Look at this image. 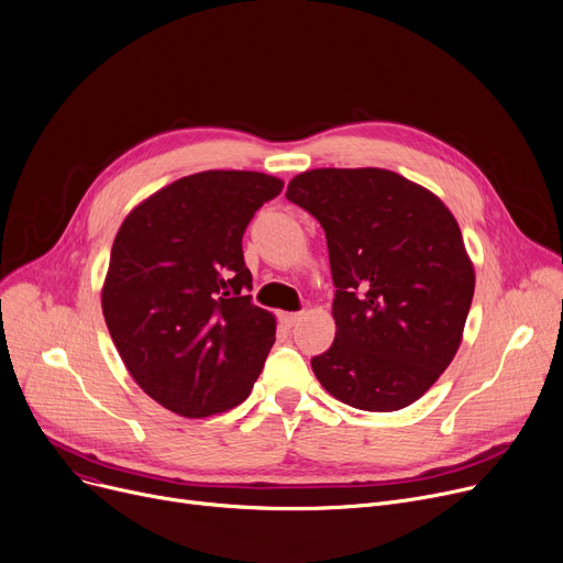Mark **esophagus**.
<instances>
[{
	"label": "esophagus",
	"mask_w": 563,
	"mask_h": 563,
	"mask_svg": "<svg viewBox=\"0 0 563 563\" xmlns=\"http://www.w3.org/2000/svg\"><path fill=\"white\" fill-rule=\"evenodd\" d=\"M301 317H303L301 312H280V323L285 329H291V327H297Z\"/></svg>",
	"instance_id": "esophagus-1"
}]
</instances>
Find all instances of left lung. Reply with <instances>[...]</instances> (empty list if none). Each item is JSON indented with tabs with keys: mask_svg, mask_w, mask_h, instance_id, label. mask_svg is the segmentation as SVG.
<instances>
[{
	"mask_svg": "<svg viewBox=\"0 0 563 563\" xmlns=\"http://www.w3.org/2000/svg\"><path fill=\"white\" fill-rule=\"evenodd\" d=\"M287 200L327 232L335 340L314 356L327 393L361 410L418 401L454 361L475 269L452 212L386 168H314Z\"/></svg>",
	"mask_w": 563,
	"mask_h": 563,
	"instance_id": "left-lung-1",
	"label": "left lung"
}]
</instances>
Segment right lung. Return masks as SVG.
I'll return each instance as SVG.
<instances>
[{"mask_svg": "<svg viewBox=\"0 0 563 563\" xmlns=\"http://www.w3.org/2000/svg\"><path fill=\"white\" fill-rule=\"evenodd\" d=\"M283 180L202 170L159 189L125 217L102 287L109 335L139 388L183 418L240 406L276 340L253 306L242 236Z\"/></svg>", "mask_w": 563, "mask_h": 563, "instance_id": "right-lung-1", "label": "right lung"}]
</instances>
